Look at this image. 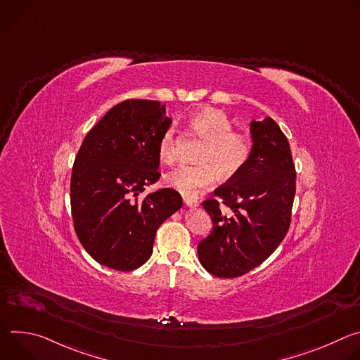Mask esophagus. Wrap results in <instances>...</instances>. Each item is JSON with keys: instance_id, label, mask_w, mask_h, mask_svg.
Returning a JSON list of instances; mask_svg holds the SVG:
<instances>
[{"instance_id": "34e87169", "label": "esophagus", "mask_w": 360, "mask_h": 360, "mask_svg": "<svg viewBox=\"0 0 360 360\" xmlns=\"http://www.w3.org/2000/svg\"><path fill=\"white\" fill-rule=\"evenodd\" d=\"M184 202L188 205V207H191V208H196L198 205H199V202H198L196 199L189 198V196H184Z\"/></svg>"}]
</instances>
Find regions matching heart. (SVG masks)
Here are the masks:
<instances>
[{"label": "heart", "mask_w": 360, "mask_h": 360, "mask_svg": "<svg viewBox=\"0 0 360 360\" xmlns=\"http://www.w3.org/2000/svg\"><path fill=\"white\" fill-rule=\"evenodd\" d=\"M189 125L193 134L203 141L199 148L198 164L179 165L165 175V184L184 195H193L210 186L219 174L229 179L238 175L248 164L252 153V141L248 134L235 131L232 120L219 110L207 108L195 112ZM158 155L165 164L178 157V136L175 128H168L160 138Z\"/></svg>", "instance_id": "obj_1"}]
</instances>
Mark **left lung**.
Returning <instances> with one entry per match:
<instances>
[{"instance_id": "obj_1", "label": "left lung", "mask_w": 360, "mask_h": 360, "mask_svg": "<svg viewBox=\"0 0 360 360\" xmlns=\"http://www.w3.org/2000/svg\"><path fill=\"white\" fill-rule=\"evenodd\" d=\"M252 153L245 168L202 202L211 233L198 243L202 266L238 278L266 261L290 226L296 172L288 138L272 118L252 121Z\"/></svg>"}]
</instances>
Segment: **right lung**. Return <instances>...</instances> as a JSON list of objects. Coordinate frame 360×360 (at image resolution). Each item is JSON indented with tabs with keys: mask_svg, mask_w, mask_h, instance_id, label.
Here are the masks:
<instances>
[{
	"mask_svg": "<svg viewBox=\"0 0 360 360\" xmlns=\"http://www.w3.org/2000/svg\"><path fill=\"white\" fill-rule=\"evenodd\" d=\"M171 122L160 101L127 99L84 138L71 174V214L98 264L121 272L143 265L158 228L182 207L171 188L139 198L161 176L158 142Z\"/></svg>",
	"mask_w": 360,
	"mask_h": 360,
	"instance_id": "obj_1",
	"label": "right lung"
}]
</instances>
